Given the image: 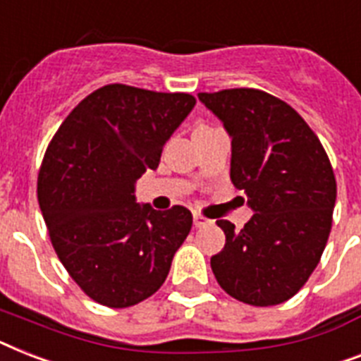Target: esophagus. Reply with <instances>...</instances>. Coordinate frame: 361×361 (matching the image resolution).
<instances>
[{
  "instance_id": "esophagus-1",
  "label": "esophagus",
  "mask_w": 361,
  "mask_h": 361,
  "mask_svg": "<svg viewBox=\"0 0 361 361\" xmlns=\"http://www.w3.org/2000/svg\"><path fill=\"white\" fill-rule=\"evenodd\" d=\"M192 219H195L196 228H206V226H211V224H213V221H211V219L200 215V213H195V215H192Z\"/></svg>"
}]
</instances>
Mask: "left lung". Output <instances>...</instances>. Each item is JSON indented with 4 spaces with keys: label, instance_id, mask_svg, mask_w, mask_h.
Wrapping results in <instances>:
<instances>
[{
    "label": "left lung",
    "instance_id": "left-lung-1",
    "mask_svg": "<svg viewBox=\"0 0 361 361\" xmlns=\"http://www.w3.org/2000/svg\"><path fill=\"white\" fill-rule=\"evenodd\" d=\"M231 137L230 178L256 211L243 230L216 221L226 245L211 257L219 286L250 306L295 297L326 247L336 176L321 140L291 105L257 89L200 92Z\"/></svg>",
    "mask_w": 361,
    "mask_h": 361
}]
</instances>
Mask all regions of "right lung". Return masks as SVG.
Segmentation results:
<instances>
[{"mask_svg":"<svg viewBox=\"0 0 361 361\" xmlns=\"http://www.w3.org/2000/svg\"><path fill=\"white\" fill-rule=\"evenodd\" d=\"M195 104L185 92L105 85L75 105L44 154L37 192L51 245L81 291L102 306L130 307L152 297L189 235L187 207L155 211L133 192Z\"/></svg>","mask_w":361,"mask_h":361,"instance_id":"1","label":"right lung"}]
</instances>
